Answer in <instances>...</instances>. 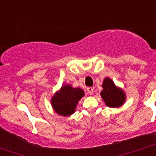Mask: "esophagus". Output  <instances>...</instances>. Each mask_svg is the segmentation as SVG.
I'll return each mask as SVG.
<instances>
[{"label":"esophagus","mask_w":156,"mask_h":156,"mask_svg":"<svg viewBox=\"0 0 156 156\" xmlns=\"http://www.w3.org/2000/svg\"><path fill=\"white\" fill-rule=\"evenodd\" d=\"M87 92L89 95H92L93 93V89L92 87H88L87 88Z\"/></svg>","instance_id":"34e87169"}]
</instances>
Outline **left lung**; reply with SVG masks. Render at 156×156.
I'll use <instances>...</instances> for the list:
<instances>
[{
	"instance_id": "obj_1",
	"label": "left lung",
	"mask_w": 156,
	"mask_h": 156,
	"mask_svg": "<svg viewBox=\"0 0 156 156\" xmlns=\"http://www.w3.org/2000/svg\"><path fill=\"white\" fill-rule=\"evenodd\" d=\"M103 101L109 108H120L126 101V93L123 89L115 84L113 80L105 77L102 83V91L100 92Z\"/></svg>"
}]
</instances>
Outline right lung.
Instances as JSON below:
<instances>
[{
  "instance_id": "obj_1",
  "label": "right lung",
  "mask_w": 156,
  "mask_h": 156,
  "mask_svg": "<svg viewBox=\"0 0 156 156\" xmlns=\"http://www.w3.org/2000/svg\"><path fill=\"white\" fill-rule=\"evenodd\" d=\"M85 92L80 88H73L70 84H64L51 99L54 111L59 115L68 117L75 112L79 101Z\"/></svg>"
}]
</instances>
